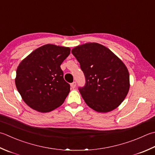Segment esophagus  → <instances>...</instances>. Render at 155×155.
<instances>
[{"instance_id":"34e87169","label":"esophagus","mask_w":155,"mask_h":155,"mask_svg":"<svg viewBox=\"0 0 155 155\" xmlns=\"http://www.w3.org/2000/svg\"><path fill=\"white\" fill-rule=\"evenodd\" d=\"M76 85H77V83H76V82H73V83H72L71 84V88H72V89H74V88H75Z\"/></svg>"}]
</instances>
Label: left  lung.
Returning a JSON list of instances; mask_svg holds the SVG:
<instances>
[{
	"label": "left lung",
	"instance_id": "8db88e82",
	"mask_svg": "<svg viewBox=\"0 0 155 155\" xmlns=\"http://www.w3.org/2000/svg\"><path fill=\"white\" fill-rule=\"evenodd\" d=\"M72 53L85 77V84L78 90L88 106L104 113L117 108L130 88L129 72L122 60L97 43L78 45Z\"/></svg>",
	"mask_w": 155,
	"mask_h": 155
}]
</instances>
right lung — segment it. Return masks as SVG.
Returning a JSON list of instances; mask_svg holds the SVG:
<instances>
[{
    "instance_id": "1",
    "label": "right lung",
    "mask_w": 155,
    "mask_h": 155,
    "mask_svg": "<svg viewBox=\"0 0 155 155\" xmlns=\"http://www.w3.org/2000/svg\"><path fill=\"white\" fill-rule=\"evenodd\" d=\"M70 53L69 48L46 44L21 62L17 69L15 84L30 107L45 113L63 104L71 87L64 79L60 65Z\"/></svg>"
}]
</instances>
